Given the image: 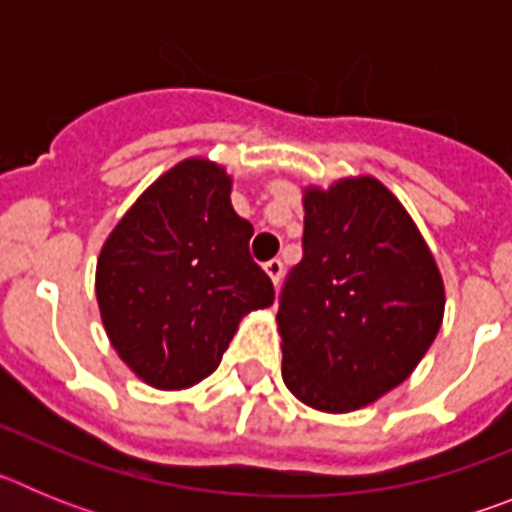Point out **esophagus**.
Here are the masks:
<instances>
[{"label": "esophagus", "instance_id": "obj_1", "mask_svg": "<svg viewBox=\"0 0 512 512\" xmlns=\"http://www.w3.org/2000/svg\"><path fill=\"white\" fill-rule=\"evenodd\" d=\"M264 271H266V274H269V279H271V282H274V287H277V284L282 282L284 264L279 259H271V261H266V264H264Z\"/></svg>", "mask_w": 512, "mask_h": 512}]
</instances>
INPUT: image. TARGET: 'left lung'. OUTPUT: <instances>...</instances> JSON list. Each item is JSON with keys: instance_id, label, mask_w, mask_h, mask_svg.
<instances>
[{"instance_id": "8db88e82", "label": "left lung", "mask_w": 512, "mask_h": 512, "mask_svg": "<svg viewBox=\"0 0 512 512\" xmlns=\"http://www.w3.org/2000/svg\"><path fill=\"white\" fill-rule=\"evenodd\" d=\"M302 261L279 297L282 379L323 413L372 405L413 374L443 320L418 225L374 176L307 187Z\"/></svg>"}]
</instances>
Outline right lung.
I'll return each mask as SVG.
<instances>
[{"instance_id": "obj_1", "label": "right lung", "mask_w": 512, "mask_h": 512, "mask_svg": "<svg viewBox=\"0 0 512 512\" xmlns=\"http://www.w3.org/2000/svg\"><path fill=\"white\" fill-rule=\"evenodd\" d=\"M233 179L207 158L161 174L122 215L97 259V302L117 356L156 390L217 369L238 323L274 302L248 253L253 225L230 205Z\"/></svg>"}]
</instances>
